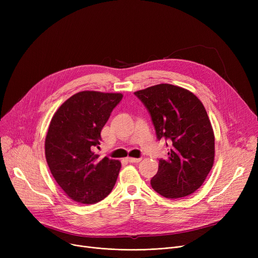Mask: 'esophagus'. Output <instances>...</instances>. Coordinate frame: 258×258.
Masks as SVG:
<instances>
[{
	"label": "esophagus",
	"mask_w": 258,
	"mask_h": 258,
	"mask_svg": "<svg viewBox=\"0 0 258 258\" xmlns=\"http://www.w3.org/2000/svg\"><path fill=\"white\" fill-rule=\"evenodd\" d=\"M126 160L128 162H131V163H138V162H140L142 159L141 158H132V157H127Z\"/></svg>",
	"instance_id": "obj_1"
}]
</instances>
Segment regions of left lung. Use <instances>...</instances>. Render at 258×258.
<instances>
[{"instance_id": "1", "label": "left lung", "mask_w": 258, "mask_h": 258, "mask_svg": "<svg viewBox=\"0 0 258 258\" xmlns=\"http://www.w3.org/2000/svg\"><path fill=\"white\" fill-rule=\"evenodd\" d=\"M152 116L158 139L168 140V158L159 160L151 180L162 197L179 199L205 182L214 162V133L204 105L184 88L160 84L135 92Z\"/></svg>"}]
</instances>
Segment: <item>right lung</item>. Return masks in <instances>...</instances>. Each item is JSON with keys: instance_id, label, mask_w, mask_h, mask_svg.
Here are the masks:
<instances>
[{"instance_id": "add662e5", "label": "right lung", "mask_w": 258, "mask_h": 258, "mask_svg": "<svg viewBox=\"0 0 258 258\" xmlns=\"http://www.w3.org/2000/svg\"><path fill=\"white\" fill-rule=\"evenodd\" d=\"M121 93L83 91L67 99L54 113L45 140L50 171L66 196L80 204H95L115 186L121 163L93 151Z\"/></svg>"}]
</instances>
